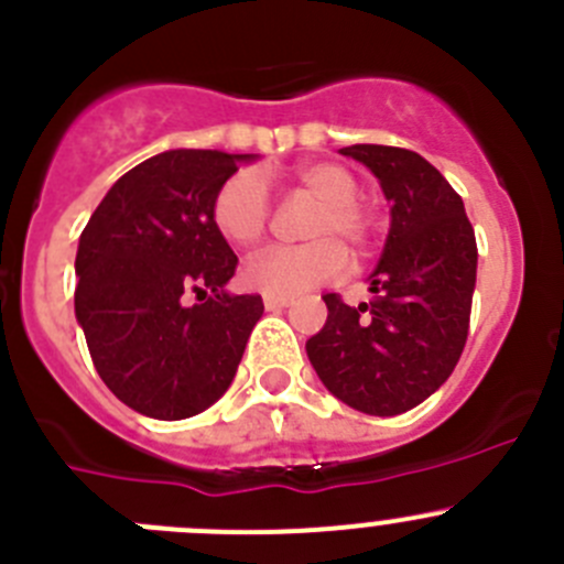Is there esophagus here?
<instances>
[{
	"mask_svg": "<svg viewBox=\"0 0 564 564\" xmlns=\"http://www.w3.org/2000/svg\"><path fill=\"white\" fill-rule=\"evenodd\" d=\"M292 303V297H275V294H264V308L267 312H281Z\"/></svg>",
	"mask_w": 564,
	"mask_h": 564,
	"instance_id": "1",
	"label": "esophagus"
}]
</instances>
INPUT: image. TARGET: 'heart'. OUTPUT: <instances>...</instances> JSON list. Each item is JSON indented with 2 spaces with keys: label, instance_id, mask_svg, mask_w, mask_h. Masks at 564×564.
Returning a JSON list of instances; mask_svg holds the SVG:
<instances>
[{
  "label": "heart",
  "instance_id": "heart-1",
  "mask_svg": "<svg viewBox=\"0 0 564 564\" xmlns=\"http://www.w3.org/2000/svg\"><path fill=\"white\" fill-rule=\"evenodd\" d=\"M292 183L317 199L303 236L312 241L294 247H270L245 264V283L256 292L294 297L345 270V250L361 256L376 236V217L361 203L359 181L336 161H306L294 166ZM210 219L234 247H256L270 225V192L264 177L252 170L230 175L210 203Z\"/></svg>",
  "mask_w": 564,
  "mask_h": 564
}]
</instances>
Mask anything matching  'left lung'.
<instances>
[{
    "mask_svg": "<svg viewBox=\"0 0 564 564\" xmlns=\"http://www.w3.org/2000/svg\"><path fill=\"white\" fill-rule=\"evenodd\" d=\"M339 152L381 181L392 223L370 275L372 300L354 308L339 294H323L328 319L306 354L341 403L392 417L448 381L465 350L476 234L454 186L417 152L383 144Z\"/></svg>",
    "mask_w": 564,
    "mask_h": 564,
    "instance_id": "1",
    "label": "left lung"
}]
</instances>
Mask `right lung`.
Segmentation results:
<instances>
[{"mask_svg": "<svg viewBox=\"0 0 564 564\" xmlns=\"http://www.w3.org/2000/svg\"><path fill=\"white\" fill-rule=\"evenodd\" d=\"M219 150L147 158L110 186L77 247L75 314L105 387L155 420L205 412L230 387L261 294H228L239 258L210 203L241 161ZM198 294L188 307L185 297Z\"/></svg>", "mask_w": 564, "mask_h": 564, "instance_id": "add662e5", "label": "right lung"}]
</instances>
